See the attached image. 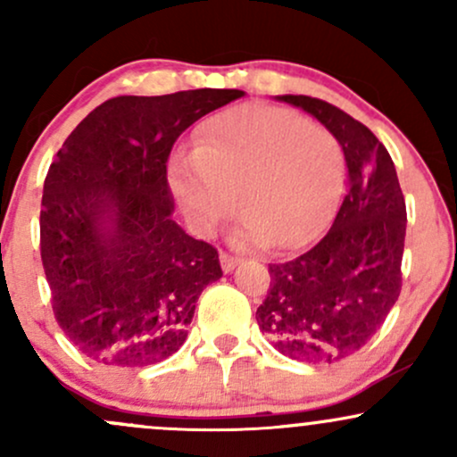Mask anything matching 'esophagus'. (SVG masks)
<instances>
[{"mask_svg": "<svg viewBox=\"0 0 457 457\" xmlns=\"http://www.w3.org/2000/svg\"><path fill=\"white\" fill-rule=\"evenodd\" d=\"M219 260H221L223 272H232L236 266L240 264V258H236V255H229V253H221L219 255Z\"/></svg>", "mask_w": 457, "mask_h": 457, "instance_id": "34e87169", "label": "esophagus"}]
</instances>
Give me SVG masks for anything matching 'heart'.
I'll return each mask as SVG.
<instances>
[{
    "mask_svg": "<svg viewBox=\"0 0 457 457\" xmlns=\"http://www.w3.org/2000/svg\"><path fill=\"white\" fill-rule=\"evenodd\" d=\"M187 221L208 234L238 204V243L296 246L327 223L344 185V150L287 109L236 107L204 124L191 154L170 161Z\"/></svg>",
    "mask_w": 457,
    "mask_h": 457,
    "instance_id": "1",
    "label": "heart"
}]
</instances>
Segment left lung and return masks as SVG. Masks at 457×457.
Returning <instances> with one entry per match:
<instances>
[{"label":"left lung","instance_id":"1","mask_svg":"<svg viewBox=\"0 0 457 457\" xmlns=\"http://www.w3.org/2000/svg\"><path fill=\"white\" fill-rule=\"evenodd\" d=\"M342 144L348 191L324 238L298 258L269 264L258 327L287 359L337 363L359 353L402 292L406 202L389 152L365 124L312 96L283 94Z\"/></svg>","mask_w":457,"mask_h":457}]
</instances>
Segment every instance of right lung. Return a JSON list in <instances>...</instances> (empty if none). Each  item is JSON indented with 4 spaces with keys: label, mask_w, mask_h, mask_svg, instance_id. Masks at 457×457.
I'll return each mask as SVG.
<instances>
[{
    "label": "right lung",
    "mask_w": 457,
    "mask_h": 457,
    "mask_svg": "<svg viewBox=\"0 0 457 457\" xmlns=\"http://www.w3.org/2000/svg\"><path fill=\"white\" fill-rule=\"evenodd\" d=\"M243 90L104 101L68 135L45 178L40 258L60 328L103 365L145 367L185 344L195 303L223 270L174 221L176 139Z\"/></svg>",
    "instance_id": "1"
}]
</instances>
